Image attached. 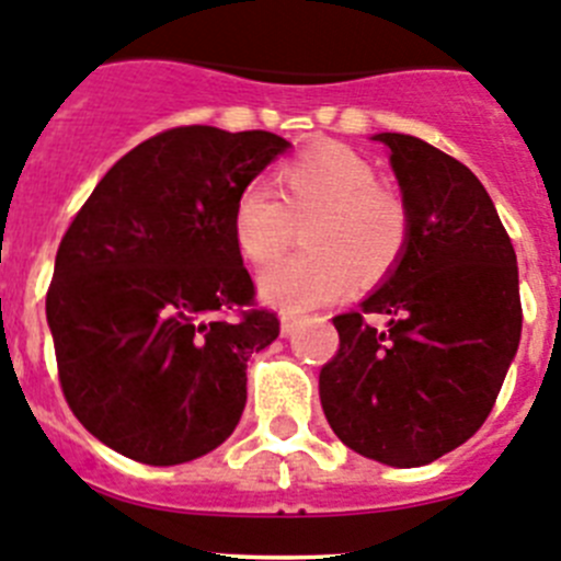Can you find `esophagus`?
<instances>
[{"label":"esophagus","mask_w":561,"mask_h":561,"mask_svg":"<svg viewBox=\"0 0 561 561\" xmlns=\"http://www.w3.org/2000/svg\"><path fill=\"white\" fill-rule=\"evenodd\" d=\"M297 325H300V320H297V317H291V314L280 317V333H284V336H295Z\"/></svg>","instance_id":"1"}]
</instances>
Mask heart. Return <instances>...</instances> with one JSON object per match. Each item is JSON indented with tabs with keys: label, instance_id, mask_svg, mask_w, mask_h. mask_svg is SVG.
Here are the masks:
<instances>
[{
	"label": "heart",
	"instance_id": "obj_1",
	"mask_svg": "<svg viewBox=\"0 0 561 561\" xmlns=\"http://www.w3.org/2000/svg\"><path fill=\"white\" fill-rule=\"evenodd\" d=\"M275 192L247 186L233 203L236 247L247 261L266 266L308 222L311 250L280 261L261 275V295L284 311H308L336 300L356 284H375L403 259L409 210L378 183V169L344 144H317L272 174Z\"/></svg>",
	"mask_w": 561,
	"mask_h": 561
}]
</instances>
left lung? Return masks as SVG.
<instances>
[{
	"mask_svg": "<svg viewBox=\"0 0 561 561\" xmlns=\"http://www.w3.org/2000/svg\"><path fill=\"white\" fill-rule=\"evenodd\" d=\"M392 152L409 244L358 311L333 317L339 351L320 369L333 434L367 459L423 467L465 445L490 417L520 344L517 255L481 180L405 133ZM388 317L387 329L368 325Z\"/></svg>",
	"mask_w": 561,
	"mask_h": 561,
	"instance_id": "obj_1",
	"label": "left lung"
}]
</instances>
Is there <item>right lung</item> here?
Listing matches in <instances>:
<instances>
[{"instance_id":"add662e5","label":"right lung","mask_w":561,"mask_h":561,"mask_svg":"<svg viewBox=\"0 0 561 561\" xmlns=\"http://www.w3.org/2000/svg\"><path fill=\"white\" fill-rule=\"evenodd\" d=\"M286 147L266 130L158 133L107 169L60 239L46 291L60 389L116 454L183 465L239 425L247 362L280 320L255 302L230 219Z\"/></svg>"}]
</instances>
